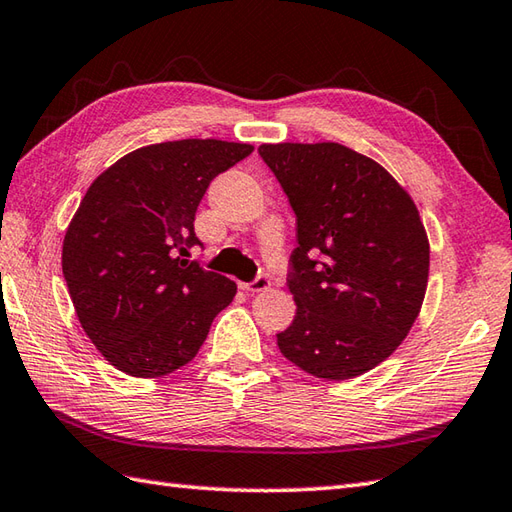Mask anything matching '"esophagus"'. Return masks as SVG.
Wrapping results in <instances>:
<instances>
[{
    "label": "esophagus",
    "instance_id": "esophagus-1",
    "mask_svg": "<svg viewBox=\"0 0 512 512\" xmlns=\"http://www.w3.org/2000/svg\"><path fill=\"white\" fill-rule=\"evenodd\" d=\"M270 286V279L266 275H259L255 277L253 282H244L242 288L248 290V293H262V290H266Z\"/></svg>",
    "mask_w": 512,
    "mask_h": 512
}]
</instances>
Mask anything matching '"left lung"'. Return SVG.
Masks as SVG:
<instances>
[{
    "label": "left lung",
    "mask_w": 512,
    "mask_h": 512,
    "mask_svg": "<svg viewBox=\"0 0 512 512\" xmlns=\"http://www.w3.org/2000/svg\"><path fill=\"white\" fill-rule=\"evenodd\" d=\"M297 217L282 355L344 382L382 364L422 310L430 246L419 210L375 159L335 142L262 144Z\"/></svg>",
    "instance_id": "left-lung-1"
}]
</instances>
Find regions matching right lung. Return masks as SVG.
<instances>
[{
    "label": "right lung",
    "instance_id": "right-lung-1",
    "mask_svg": "<svg viewBox=\"0 0 512 512\" xmlns=\"http://www.w3.org/2000/svg\"><path fill=\"white\" fill-rule=\"evenodd\" d=\"M253 153L250 144L179 139L150 144L106 168L70 222L62 270L79 324L108 364L164 377L197 355L237 284L188 248L210 182Z\"/></svg>",
    "mask_w": 512,
    "mask_h": 512
}]
</instances>
